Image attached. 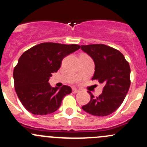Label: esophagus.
Masks as SVG:
<instances>
[{
	"label": "esophagus",
	"instance_id": "34e87169",
	"mask_svg": "<svg viewBox=\"0 0 147 147\" xmlns=\"http://www.w3.org/2000/svg\"><path fill=\"white\" fill-rule=\"evenodd\" d=\"M72 92L73 93H78V92H80V90H78V89L77 88H72Z\"/></svg>",
	"mask_w": 147,
	"mask_h": 147
}]
</instances>
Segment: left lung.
<instances>
[{
	"instance_id": "8db88e82",
	"label": "left lung",
	"mask_w": 147,
	"mask_h": 147,
	"mask_svg": "<svg viewBox=\"0 0 147 147\" xmlns=\"http://www.w3.org/2000/svg\"><path fill=\"white\" fill-rule=\"evenodd\" d=\"M81 50L94 63L95 71L92 80L105 85L98 97L88 92L91 99L82 109L94 116L111 115L119 107L129 89V65L119 50L103 44L81 45Z\"/></svg>"
}]
</instances>
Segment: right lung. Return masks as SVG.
<instances>
[{"label": "right lung", "mask_w": 147, "mask_h": 147, "mask_svg": "<svg viewBox=\"0 0 147 147\" xmlns=\"http://www.w3.org/2000/svg\"><path fill=\"white\" fill-rule=\"evenodd\" d=\"M80 48L76 44L43 42L33 46L19 58L13 70L15 90L24 107L33 115H46L59 109L70 87H52L48 82L65 56Z\"/></svg>", "instance_id": "1"}]
</instances>
